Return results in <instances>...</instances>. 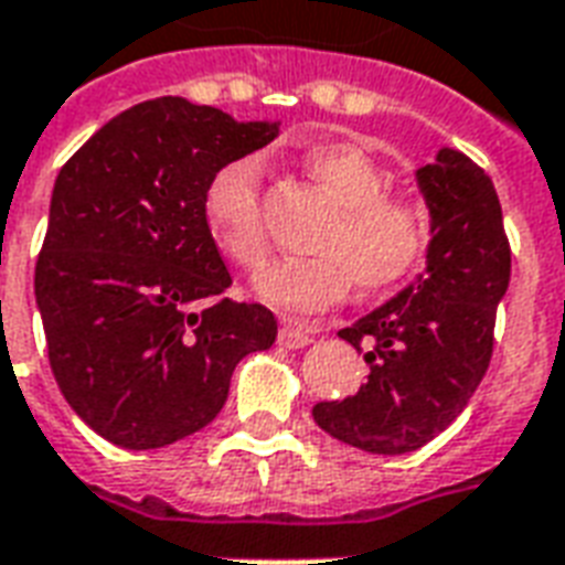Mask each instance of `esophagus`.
I'll list each match as a JSON object with an SVG mask.
<instances>
[{"label": "esophagus", "mask_w": 565, "mask_h": 565, "mask_svg": "<svg viewBox=\"0 0 565 565\" xmlns=\"http://www.w3.org/2000/svg\"><path fill=\"white\" fill-rule=\"evenodd\" d=\"M320 332V326L308 323V320H296V317H287L278 329V344L290 347V350H299V347L311 344V338Z\"/></svg>", "instance_id": "obj_1"}]
</instances>
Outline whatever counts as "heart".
Masks as SVG:
<instances>
[{"instance_id":"heart-1","label":"heart","mask_w":565,"mask_h":565,"mask_svg":"<svg viewBox=\"0 0 565 565\" xmlns=\"http://www.w3.org/2000/svg\"><path fill=\"white\" fill-rule=\"evenodd\" d=\"M302 167L338 203L335 218L315 242V257L278 260L263 269L254 290L263 302L290 311H320L356 284L386 294L428 260L437 236L431 206L395 194V179L374 154L353 143H317ZM266 164L257 152L230 158L209 179L203 218L215 248L239 269H260L269 257L263 218Z\"/></svg>"}]
</instances>
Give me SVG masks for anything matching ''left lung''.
I'll use <instances>...</instances> for the list:
<instances>
[{
    "label": "left lung",
    "mask_w": 565,
    "mask_h": 565,
    "mask_svg": "<svg viewBox=\"0 0 565 565\" xmlns=\"http://www.w3.org/2000/svg\"><path fill=\"white\" fill-rule=\"evenodd\" d=\"M419 188L437 218L428 271L338 332L365 350L371 374L356 395L315 407L326 434L374 455L416 452L461 416L491 365L512 271L503 209L482 167L440 149Z\"/></svg>",
    "instance_id": "8db88e82"
}]
</instances>
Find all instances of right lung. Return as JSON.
I'll use <instances>...</instances> for the list:
<instances>
[{
  "mask_svg": "<svg viewBox=\"0 0 565 565\" xmlns=\"http://www.w3.org/2000/svg\"><path fill=\"white\" fill-rule=\"evenodd\" d=\"M275 131L167 95L119 113L60 170L35 299L50 371L104 440L161 449L200 431L239 359L275 344L266 305L224 296L233 278L203 218L212 173Z\"/></svg>",
  "mask_w": 565,
  "mask_h": 565,
  "instance_id": "obj_1",
  "label": "right lung"
}]
</instances>
